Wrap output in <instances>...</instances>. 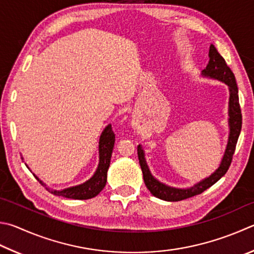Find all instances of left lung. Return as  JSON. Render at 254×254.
Segmentation results:
<instances>
[{
  "mask_svg": "<svg viewBox=\"0 0 254 254\" xmlns=\"http://www.w3.org/2000/svg\"><path fill=\"white\" fill-rule=\"evenodd\" d=\"M209 63H207L204 70L202 71L201 75L204 77H209V79L218 80L220 82L225 83L229 87V139L223 158L221 160L218 169H215V171L213 173H211L209 177H206L197 183L193 184L190 188H174L167 186V184L159 181L158 179H155L153 175H152L150 169L146 164L145 154L144 151L142 149V145H137V156H139L141 170L143 173V180H144L145 186L149 189V191L152 194L159 197L161 200L177 202L200 194V193L205 191L206 189H209L210 187L213 186L214 183L218 182L219 180L227 173L230 164H231L232 156L234 153V150H236V145L242 127V114L239 104L238 86L236 77H234L231 68L228 66V64L225 63L224 59L221 57L218 50H216L214 48V45L212 44L209 51Z\"/></svg>",
  "mask_w": 254,
  "mask_h": 254,
  "instance_id": "left-lung-1",
  "label": "left lung"
}]
</instances>
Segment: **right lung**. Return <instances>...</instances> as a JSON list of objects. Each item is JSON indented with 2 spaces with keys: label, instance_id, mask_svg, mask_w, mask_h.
Instances as JSON below:
<instances>
[{
  "label": "right lung",
  "instance_id": "obj_1",
  "mask_svg": "<svg viewBox=\"0 0 254 254\" xmlns=\"http://www.w3.org/2000/svg\"><path fill=\"white\" fill-rule=\"evenodd\" d=\"M114 142H115L114 132L112 131L111 124H108L100 135L98 168H96L94 174L92 175L89 180H86L85 182H83L81 184L62 189V190H53V189L48 188L47 184H45L43 181H41L35 174L34 177L41 184H42V186L47 188L48 191H50L54 195H60L63 197H67V199H74V200L92 199V197L98 195L99 193L104 189L105 184H107L108 170L110 167V162H111Z\"/></svg>",
  "mask_w": 254,
  "mask_h": 254
}]
</instances>
